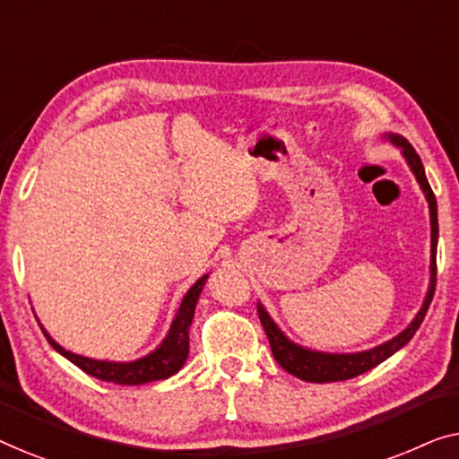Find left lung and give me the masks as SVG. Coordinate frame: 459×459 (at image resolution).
Returning a JSON list of instances; mask_svg holds the SVG:
<instances>
[{
	"label": "left lung",
	"mask_w": 459,
	"mask_h": 459,
	"mask_svg": "<svg viewBox=\"0 0 459 459\" xmlns=\"http://www.w3.org/2000/svg\"><path fill=\"white\" fill-rule=\"evenodd\" d=\"M385 140H388L394 146L401 148V154L405 156L407 165H410L411 173L416 175L420 187H422L426 200H429L430 209V284L429 292H426V299L422 303V309L416 313L413 322L407 325V328L397 334L391 341L378 344V347L359 351V353H322V351H311L300 347V344L292 342L284 332L278 328V324L269 317L265 307L256 303V313H259V319L265 328V334L269 338V344H272V353L275 361L280 363L281 368L286 369L288 374L297 376V378L305 382H338V380H349L355 378L368 369H372L382 363L388 357L397 353L399 349H403L407 342L411 341V336L416 334L420 324L424 322L426 311H429V305L432 297H435V286H437V242H438V219H437V198L430 190L429 179H426L424 165L420 160V156L410 142L405 140L403 135L397 134H386Z\"/></svg>",
	"instance_id": "left-lung-1"
}]
</instances>
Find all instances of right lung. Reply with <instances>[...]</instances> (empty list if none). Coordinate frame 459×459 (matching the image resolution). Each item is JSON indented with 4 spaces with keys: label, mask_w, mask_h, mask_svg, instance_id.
<instances>
[{
    "label": "right lung",
    "mask_w": 459,
    "mask_h": 459,
    "mask_svg": "<svg viewBox=\"0 0 459 459\" xmlns=\"http://www.w3.org/2000/svg\"><path fill=\"white\" fill-rule=\"evenodd\" d=\"M209 275H203L196 284H194L190 290L186 292L184 300H181L178 316H175L171 328H169V334L165 336L159 347H156L152 353L135 361H102V359H91V357H83L77 353H71L65 347H60L58 342L54 341L52 336L43 330L48 342L58 351L60 355H65L68 361H73L74 366L83 369L85 374L93 376V378L104 380V382H115V385H125V386H140L146 385V382L154 380H165L169 376L178 374L187 359V353H190V325L194 319V309H196L198 297L203 292V286Z\"/></svg>",
    "instance_id": "right-lung-1"
}]
</instances>
